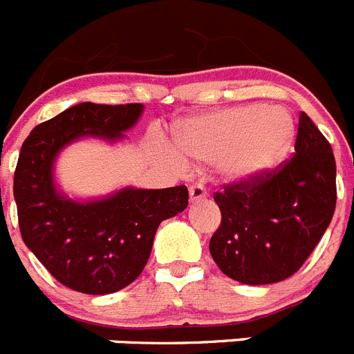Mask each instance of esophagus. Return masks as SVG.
Wrapping results in <instances>:
<instances>
[{
	"label": "esophagus",
	"mask_w": 354,
	"mask_h": 354,
	"mask_svg": "<svg viewBox=\"0 0 354 354\" xmlns=\"http://www.w3.org/2000/svg\"><path fill=\"white\" fill-rule=\"evenodd\" d=\"M207 196V189L204 187V184H193V186H189V200L192 202H196V200H202Z\"/></svg>",
	"instance_id": "34e87169"
}]
</instances>
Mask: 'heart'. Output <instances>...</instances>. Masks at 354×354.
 Here are the masks:
<instances>
[{"label": "heart", "instance_id": "1", "mask_svg": "<svg viewBox=\"0 0 354 354\" xmlns=\"http://www.w3.org/2000/svg\"><path fill=\"white\" fill-rule=\"evenodd\" d=\"M294 138L289 115L268 106H241L184 122L168 152L175 167L186 158L214 162L228 180H245L271 170L282 161Z\"/></svg>", "mask_w": 354, "mask_h": 354}]
</instances>
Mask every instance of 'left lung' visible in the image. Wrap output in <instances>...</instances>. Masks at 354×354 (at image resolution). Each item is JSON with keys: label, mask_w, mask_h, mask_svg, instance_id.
<instances>
[{"label": "left lung", "mask_w": 354, "mask_h": 354, "mask_svg": "<svg viewBox=\"0 0 354 354\" xmlns=\"http://www.w3.org/2000/svg\"><path fill=\"white\" fill-rule=\"evenodd\" d=\"M335 175L330 142L301 111L292 158L214 193L221 223L209 252L218 268L248 286L282 282L296 273L333 218Z\"/></svg>", "instance_id": "8db88e82"}]
</instances>
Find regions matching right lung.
Returning <instances> with one entry per match:
<instances>
[{
  "label": "right lung",
  "instance_id": "add662e5",
  "mask_svg": "<svg viewBox=\"0 0 354 354\" xmlns=\"http://www.w3.org/2000/svg\"><path fill=\"white\" fill-rule=\"evenodd\" d=\"M142 104L81 102L42 122L24 140L14 174V198L24 245L60 283L83 294H111L145 268L162 220L187 207V187H124L92 202L56 189L53 167L83 136L109 142L138 122Z\"/></svg>",
  "mask_w": 354,
  "mask_h": 354
}]
</instances>
